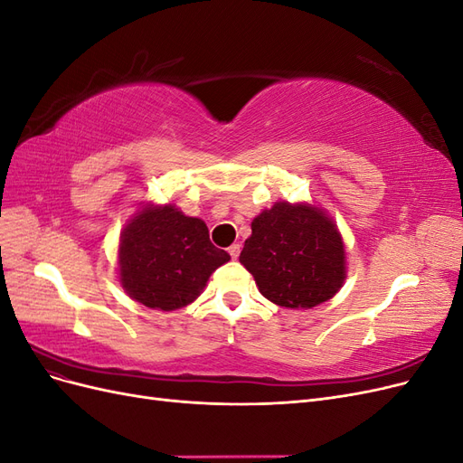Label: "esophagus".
<instances>
[{
    "label": "esophagus",
    "instance_id": "obj_1",
    "mask_svg": "<svg viewBox=\"0 0 463 463\" xmlns=\"http://www.w3.org/2000/svg\"><path fill=\"white\" fill-rule=\"evenodd\" d=\"M228 253L232 255V259L233 260H237V257H240V253H241V247L237 245V243H233V245H230V249H228Z\"/></svg>",
    "mask_w": 463,
    "mask_h": 463
}]
</instances>
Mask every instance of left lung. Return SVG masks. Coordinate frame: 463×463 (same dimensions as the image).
Returning a JSON list of instances; mask_svg holds the SVG:
<instances>
[{
  "label": "left lung",
  "instance_id": "obj_1",
  "mask_svg": "<svg viewBox=\"0 0 463 463\" xmlns=\"http://www.w3.org/2000/svg\"><path fill=\"white\" fill-rule=\"evenodd\" d=\"M240 262L266 299L298 311L332 299L347 276L334 218L305 201H279L255 216Z\"/></svg>",
  "mask_w": 463,
  "mask_h": 463
}]
</instances>
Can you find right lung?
<instances>
[{
  "instance_id": "right-lung-1",
  "label": "right lung",
  "mask_w": 463,
  "mask_h": 463,
  "mask_svg": "<svg viewBox=\"0 0 463 463\" xmlns=\"http://www.w3.org/2000/svg\"><path fill=\"white\" fill-rule=\"evenodd\" d=\"M228 260L226 250L210 243L206 223L175 204L141 203L119 233V284L148 309H184Z\"/></svg>"
}]
</instances>
